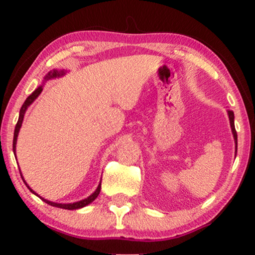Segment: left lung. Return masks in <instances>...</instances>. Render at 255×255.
I'll use <instances>...</instances> for the list:
<instances>
[{
	"label": "left lung",
	"instance_id": "left-lung-1",
	"mask_svg": "<svg viewBox=\"0 0 255 255\" xmlns=\"http://www.w3.org/2000/svg\"><path fill=\"white\" fill-rule=\"evenodd\" d=\"M227 114H229L231 129H232V134H233V137H234V142H236V151H237V148H238V136H237L236 127H234V113H233L232 111H229V112H227Z\"/></svg>",
	"mask_w": 255,
	"mask_h": 255
}]
</instances>
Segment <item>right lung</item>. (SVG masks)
Wrapping results in <instances>:
<instances>
[{"label":"right lung","instance_id":"right-lung-1","mask_svg":"<svg viewBox=\"0 0 255 255\" xmlns=\"http://www.w3.org/2000/svg\"><path fill=\"white\" fill-rule=\"evenodd\" d=\"M64 74H65V72H64L63 70H62V71H58V70L50 71V72L47 73L45 77H44V80L46 81V80L53 79V78L62 77V76H64ZM42 91H43V85H40V86L37 87L36 90L33 91V92H32L31 94H30V96H29L28 98H26V100L24 101V104H23V106L21 107V111H19L18 121H17L16 127H15V133H13V141H12V150H13V154H16V142H17V136H18L19 129H21V127H22L23 118H24L25 112H26V110H28V107L30 106V105H31V104L33 103V101H35L36 98L38 97L40 93H42ZM21 176H22V172H21ZM22 179H23V182L25 183V185L28 186V189L30 190V191H31L32 193H35L36 196H38L35 191H33V190H32L31 188H30V186H29L28 184H26V182L24 181V178H23V176H22ZM100 189H101V182H100V184L98 185V188H97L96 191H94L91 196H88L87 198L83 199V201L76 202V203H69V204H62V203L50 202V201H47V199H44V198H42V197H40V196H38V197H39L40 199H42V201H44L45 203H47V204L51 205V206H56V208L65 209V210H77V209H81V208H84V206H86V205H88V204H91V203H92V202L94 201V199H96L97 197L99 196V193H100Z\"/></svg>","mask_w":255,"mask_h":255}]
</instances>
